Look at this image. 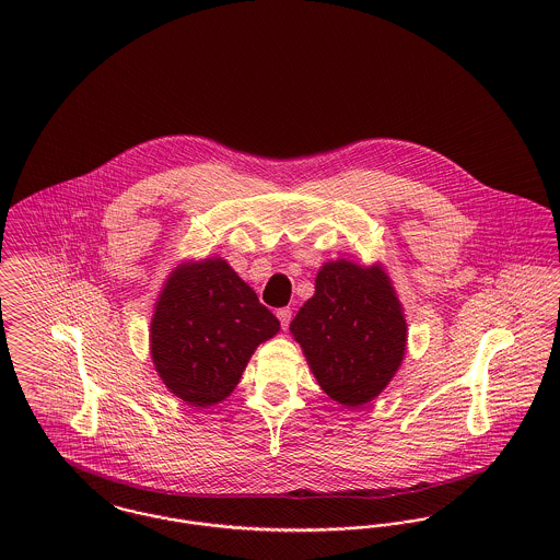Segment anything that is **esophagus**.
I'll list each match as a JSON object with an SVG mask.
<instances>
[{"instance_id": "obj_1", "label": "esophagus", "mask_w": 560, "mask_h": 560, "mask_svg": "<svg viewBox=\"0 0 560 560\" xmlns=\"http://www.w3.org/2000/svg\"><path fill=\"white\" fill-rule=\"evenodd\" d=\"M277 317L281 320V327L288 329V327H290V320H292V311H290V308H279V311H277Z\"/></svg>"}]
</instances>
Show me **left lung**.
<instances>
[{"instance_id": "1", "label": "left lung", "mask_w": 560, "mask_h": 560, "mask_svg": "<svg viewBox=\"0 0 560 560\" xmlns=\"http://www.w3.org/2000/svg\"><path fill=\"white\" fill-rule=\"evenodd\" d=\"M290 331L323 393L348 409L375 399L407 350L399 298L380 265L325 262Z\"/></svg>"}]
</instances>
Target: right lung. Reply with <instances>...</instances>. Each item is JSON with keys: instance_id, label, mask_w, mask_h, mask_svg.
<instances>
[{"instance_id": "1", "label": "right lung", "mask_w": 560, "mask_h": 560, "mask_svg": "<svg viewBox=\"0 0 560 560\" xmlns=\"http://www.w3.org/2000/svg\"><path fill=\"white\" fill-rule=\"evenodd\" d=\"M279 320L222 258L185 262L161 290L151 357L165 388L192 407L226 399Z\"/></svg>"}]
</instances>
